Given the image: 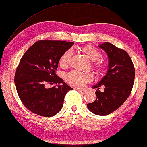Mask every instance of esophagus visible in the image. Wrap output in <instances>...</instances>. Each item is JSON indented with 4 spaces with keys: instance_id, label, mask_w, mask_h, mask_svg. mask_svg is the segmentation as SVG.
Returning <instances> with one entry per match:
<instances>
[{
    "instance_id": "1",
    "label": "esophagus",
    "mask_w": 147,
    "mask_h": 147,
    "mask_svg": "<svg viewBox=\"0 0 147 147\" xmlns=\"http://www.w3.org/2000/svg\"><path fill=\"white\" fill-rule=\"evenodd\" d=\"M78 90V92H80L81 94H85L86 92H87V90H84H84Z\"/></svg>"
}]
</instances>
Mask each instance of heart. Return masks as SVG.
Returning <instances> with one entry per match:
<instances>
[{
  "label": "heart",
  "instance_id": "b5f03b06",
  "mask_svg": "<svg viewBox=\"0 0 147 147\" xmlns=\"http://www.w3.org/2000/svg\"><path fill=\"white\" fill-rule=\"evenodd\" d=\"M82 51L84 52L88 58L92 61H96L102 57L101 53L98 50L92 45H85L82 48ZM73 51L71 49H68L60 57L59 59L60 65L62 67H66L69 63L72 56ZM93 67L98 74H102L106 69V66L102 62H96L93 63ZM94 79V76L90 73H82L77 71H73L67 74L65 76V80L70 85L76 88H82L87 84L91 82Z\"/></svg>",
  "mask_w": 147,
  "mask_h": 147
}]
</instances>
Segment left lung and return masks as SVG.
I'll return each instance as SVG.
<instances>
[{"label":"left lung","mask_w":147,"mask_h":147,"mask_svg":"<svg viewBox=\"0 0 147 147\" xmlns=\"http://www.w3.org/2000/svg\"><path fill=\"white\" fill-rule=\"evenodd\" d=\"M98 47L108 55L109 65L106 74L93 88H97L96 100L88 103L87 107L93 113L107 115L118 109L130 95L135 79V68L129 55L124 50L109 42ZM105 86V92L99 90Z\"/></svg>","instance_id":"left-lung-1"}]
</instances>
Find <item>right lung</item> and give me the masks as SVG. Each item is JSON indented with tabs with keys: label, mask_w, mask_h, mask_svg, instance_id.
Listing matches in <instances>:
<instances>
[{
	"label": "right lung",
	"mask_w": 147,
	"mask_h": 147,
	"mask_svg": "<svg viewBox=\"0 0 147 147\" xmlns=\"http://www.w3.org/2000/svg\"><path fill=\"white\" fill-rule=\"evenodd\" d=\"M74 43L40 40L24 53L16 71L14 82L19 98L32 112L42 117L58 113L67 93L72 90L55 74L60 57ZM57 87L47 88V84Z\"/></svg>",
	"instance_id": "add662e5"
}]
</instances>
